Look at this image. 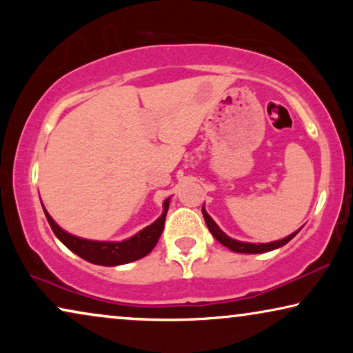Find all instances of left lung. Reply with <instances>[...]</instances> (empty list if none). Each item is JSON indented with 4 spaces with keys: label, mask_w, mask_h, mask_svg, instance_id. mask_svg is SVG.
Instances as JSON below:
<instances>
[{
    "label": "left lung",
    "mask_w": 353,
    "mask_h": 353,
    "mask_svg": "<svg viewBox=\"0 0 353 353\" xmlns=\"http://www.w3.org/2000/svg\"><path fill=\"white\" fill-rule=\"evenodd\" d=\"M202 215H204V220H205V225L209 231L212 233V236L219 241L220 244H223L225 248H228L230 250H233V252H239V254H263V252H270V250L273 249H278L281 248V245L288 244L289 241H291L294 236L299 233V230L296 233L286 236V238L279 239V241H273V243H262V244H252V243H243V241H236L233 238H230L228 234H225L223 231L220 230V226L215 223L214 220H212V216L207 214L204 205H202Z\"/></svg>",
    "instance_id": "left-lung-1"
}]
</instances>
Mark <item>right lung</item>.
I'll return each mask as SVG.
<instances>
[{
	"label": "right lung",
	"instance_id": "1",
	"mask_svg": "<svg viewBox=\"0 0 353 353\" xmlns=\"http://www.w3.org/2000/svg\"><path fill=\"white\" fill-rule=\"evenodd\" d=\"M168 205H170V197L163 201L162 215L159 216L154 223L146 226V228H143L141 231H138V233L133 234L132 238L123 241H91L79 238V236H74L67 233L65 230H62L61 226L52 220V216L48 214L45 205H43V210H45L48 223H50L51 230L54 231L56 238L59 239L67 249H70L72 252L90 263L103 265V267H117V265L130 263L134 262V260L146 257V255L151 252L163 231V223H165Z\"/></svg>",
	"mask_w": 353,
	"mask_h": 353
}]
</instances>
